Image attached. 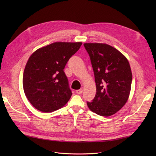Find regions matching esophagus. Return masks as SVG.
Listing matches in <instances>:
<instances>
[{
  "instance_id": "obj_1",
  "label": "esophagus",
  "mask_w": 156,
  "mask_h": 156,
  "mask_svg": "<svg viewBox=\"0 0 156 156\" xmlns=\"http://www.w3.org/2000/svg\"><path fill=\"white\" fill-rule=\"evenodd\" d=\"M83 90H84V88L82 87V88H81L80 90H76V93L77 94H82V92H83Z\"/></svg>"
}]
</instances>
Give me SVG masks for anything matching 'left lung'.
<instances>
[{"label": "left lung", "instance_id": "1", "mask_svg": "<svg viewBox=\"0 0 156 156\" xmlns=\"http://www.w3.org/2000/svg\"><path fill=\"white\" fill-rule=\"evenodd\" d=\"M90 58L96 84V94L88 108L102 116H110L127 102L132 73L126 57L113 47L101 43L83 44Z\"/></svg>", "mask_w": 156, "mask_h": 156}]
</instances>
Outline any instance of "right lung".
Wrapping results in <instances>:
<instances>
[{
  "instance_id": "right-lung-1",
  "label": "right lung",
  "mask_w": 156,
  "mask_h": 156,
  "mask_svg": "<svg viewBox=\"0 0 156 156\" xmlns=\"http://www.w3.org/2000/svg\"><path fill=\"white\" fill-rule=\"evenodd\" d=\"M81 42H54L31 54L23 73V85L28 100L37 109L51 112L66 104L72 92L64 69Z\"/></svg>"
}]
</instances>
